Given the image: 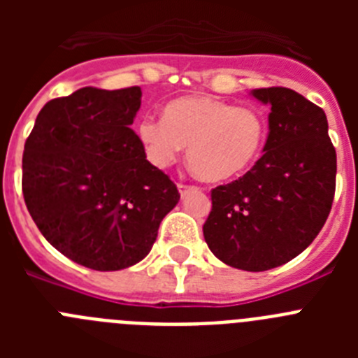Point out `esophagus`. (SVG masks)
I'll use <instances>...</instances> for the list:
<instances>
[{"mask_svg":"<svg viewBox=\"0 0 358 358\" xmlns=\"http://www.w3.org/2000/svg\"><path fill=\"white\" fill-rule=\"evenodd\" d=\"M177 188H179V194L181 195H186L189 192V189H197V186H194V185H185V182H179V185H177Z\"/></svg>","mask_w":358,"mask_h":358,"instance_id":"1","label":"esophagus"}]
</instances>
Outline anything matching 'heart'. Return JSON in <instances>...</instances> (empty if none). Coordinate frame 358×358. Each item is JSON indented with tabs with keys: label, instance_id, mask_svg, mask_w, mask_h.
Listing matches in <instances>:
<instances>
[{
	"label": "heart",
	"instance_id": "obj_1",
	"mask_svg": "<svg viewBox=\"0 0 358 358\" xmlns=\"http://www.w3.org/2000/svg\"><path fill=\"white\" fill-rule=\"evenodd\" d=\"M138 136L147 157L166 169L188 147V164L208 182L238 177L262 154L267 120L255 107H236L206 94L182 96L164 106L163 120L145 116Z\"/></svg>",
	"mask_w": 358,
	"mask_h": 358
}]
</instances>
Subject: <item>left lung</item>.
<instances>
[{
  "label": "left lung",
  "mask_w": 358,
  "mask_h": 358,
  "mask_svg": "<svg viewBox=\"0 0 358 358\" xmlns=\"http://www.w3.org/2000/svg\"><path fill=\"white\" fill-rule=\"evenodd\" d=\"M271 106L264 156L229 185L211 189L202 226L218 260L260 273L280 267L314 242L335 195L337 156L324 110L289 87H262Z\"/></svg>",
  "instance_id": "8db88e82"
}]
</instances>
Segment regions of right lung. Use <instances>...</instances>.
<instances>
[{"label": "right lung", "mask_w": 358, "mask_h": 358, "mask_svg": "<svg viewBox=\"0 0 358 358\" xmlns=\"http://www.w3.org/2000/svg\"><path fill=\"white\" fill-rule=\"evenodd\" d=\"M140 106L138 85L82 87L50 100L24 143L23 195L34 222L57 251L93 271L143 260L181 197L131 129Z\"/></svg>", "instance_id": "right-lung-1"}]
</instances>
